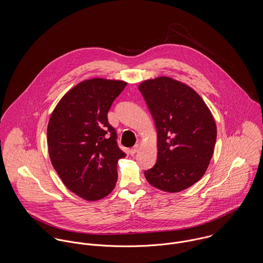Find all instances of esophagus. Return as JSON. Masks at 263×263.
Listing matches in <instances>:
<instances>
[{"label": "esophagus", "instance_id": "esophagus-1", "mask_svg": "<svg viewBox=\"0 0 263 263\" xmlns=\"http://www.w3.org/2000/svg\"><path fill=\"white\" fill-rule=\"evenodd\" d=\"M139 149H140V146H139V145H136L135 147H133V148L129 150V154H130V155H135V154L139 151Z\"/></svg>", "mask_w": 263, "mask_h": 263}]
</instances>
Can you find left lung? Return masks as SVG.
Here are the masks:
<instances>
[{
	"label": "left lung",
	"mask_w": 263,
	"mask_h": 263,
	"mask_svg": "<svg viewBox=\"0 0 263 263\" xmlns=\"http://www.w3.org/2000/svg\"><path fill=\"white\" fill-rule=\"evenodd\" d=\"M157 128L156 164L145 171L152 186L179 192L205 173L217 140L214 116L202 98L186 84L169 77L139 85Z\"/></svg>",
	"instance_id": "left-lung-1"
}]
</instances>
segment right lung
I'll use <instances>...</instances> for the list:
<instances>
[{
  "label": "right lung",
  "mask_w": 263,
  "mask_h": 263,
  "mask_svg": "<svg viewBox=\"0 0 263 263\" xmlns=\"http://www.w3.org/2000/svg\"><path fill=\"white\" fill-rule=\"evenodd\" d=\"M126 85L103 78L85 80L63 96L48 121L51 164L64 184L88 201L112 191L117 162L125 157L107 113Z\"/></svg>",
  "instance_id": "1"
}]
</instances>
